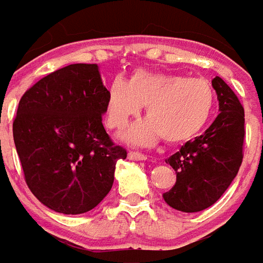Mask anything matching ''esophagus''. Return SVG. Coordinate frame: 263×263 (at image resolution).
<instances>
[{
  "label": "esophagus",
  "mask_w": 263,
  "mask_h": 263,
  "mask_svg": "<svg viewBox=\"0 0 263 263\" xmlns=\"http://www.w3.org/2000/svg\"><path fill=\"white\" fill-rule=\"evenodd\" d=\"M128 159H131V160H146L147 157L146 155H143V153L131 151L129 153H128Z\"/></svg>",
  "instance_id": "34e87169"
}]
</instances>
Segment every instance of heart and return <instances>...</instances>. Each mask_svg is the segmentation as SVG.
Instances as JSON below:
<instances>
[{
    "label": "heart",
    "mask_w": 263,
    "mask_h": 263,
    "mask_svg": "<svg viewBox=\"0 0 263 263\" xmlns=\"http://www.w3.org/2000/svg\"><path fill=\"white\" fill-rule=\"evenodd\" d=\"M146 108L145 121L131 126L125 139L135 145H151L157 138L168 143L191 139L208 124L215 106V90L203 78L157 73L138 69L128 82L112 79L106 97L107 124L121 129L131 117Z\"/></svg>",
    "instance_id": "1"
}]
</instances>
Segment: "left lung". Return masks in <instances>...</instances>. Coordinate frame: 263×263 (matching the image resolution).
Returning <instances> with one entry per match:
<instances>
[{"label":"left lung","mask_w":263,"mask_h":263,"mask_svg":"<svg viewBox=\"0 0 263 263\" xmlns=\"http://www.w3.org/2000/svg\"><path fill=\"white\" fill-rule=\"evenodd\" d=\"M212 86L219 100V116L205 134L166 160L176 170L177 181L163 198L171 208L186 213L213 205L234 180L244 157V107L221 78H213Z\"/></svg>","instance_id":"left-lung-1"}]
</instances>
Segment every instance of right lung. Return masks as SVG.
Here are the masks:
<instances>
[{
  "label": "right lung",
  "instance_id": "obj_1",
  "mask_svg": "<svg viewBox=\"0 0 263 263\" xmlns=\"http://www.w3.org/2000/svg\"><path fill=\"white\" fill-rule=\"evenodd\" d=\"M107 89L96 64H72L29 87L13 120V141L29 190L65 215L92 211L110 192L126 149L103 126Z\"/></svg>",
  "mask_w": 263,
  "mask_h": 263
}]
</instances>
